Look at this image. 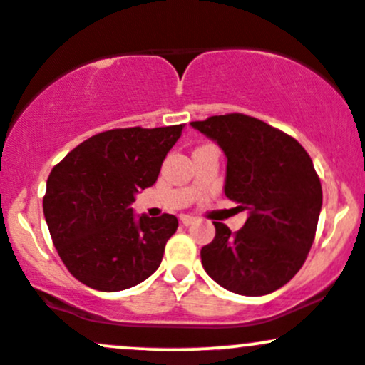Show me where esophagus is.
<instances>
[{
    "label": "esophagus",
    "instance_id": "esophagus-1",
    "mask_svg": "<svg viewBox=\"0 0 365 365\" xmlns=\"http://www.w3.org/2000/svg\"><path fill=\"white\" fill-rule=\"evenodd\" d=\"M197 221V217H193V215H181V222L184 226H190V225H193V222Z\"/></svg>",
    "mask_w": 365,
    "mask_h": 365
}]
</instances>
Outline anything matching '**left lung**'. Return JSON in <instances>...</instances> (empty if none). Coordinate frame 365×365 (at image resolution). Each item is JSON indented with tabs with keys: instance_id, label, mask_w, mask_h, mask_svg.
Here are the masks:
<instances>
[{
	"instance_id": "left-lung-1",
	"label": "left lung",
	"mask_w": 365,
	"mask_h": 365,
	"mask_svg": "<svg viewBox=\"0 0 365 365\" xmlns=\"http://www.w3.org/2000/svg\"><path fill=\"white\" fill-rule=\"evenodd\" d=\"M226 156L225 195L247 210L237 233L214 222L202 264L221 287L264 296L299 272L312 249L322 209V186L304 148L252 116L221 115L191 121Z\"/></svg>"
}]
</instances>
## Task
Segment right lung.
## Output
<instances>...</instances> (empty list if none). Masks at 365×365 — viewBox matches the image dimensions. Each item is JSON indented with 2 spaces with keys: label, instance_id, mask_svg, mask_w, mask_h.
Returning <instances> with one entry per match:
<instances>
[{
  "label": "right lung",
  "instance_id": "obj_1",
  "mask_svg": "<svg viewBox=\"0 0 365 365\" xmlns=\"http://www.w3.org/2000/svg\"><path fill=\"white\" fill-rule=\"evenodd\" d=\"M184 125L115 128L83 140L52 168L43 214L69 273L103 292L130 289L162 262L178 217L135 215L132 203L153 186Z\"/></svg>",
  "mask_w": 365,
  "mask_h": 365
}]
</instances>
